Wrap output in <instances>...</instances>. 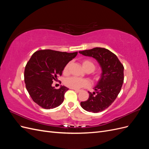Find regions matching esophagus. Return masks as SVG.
<instances>
[{
    "label": "esophagus",
    "mask_w": 149,
    "mask_h": 149,
    "mask_svg": "<svg viewBox=\"0 0 149 149\" xmlns=\"http://www.w3.org/2000/svg\"><path fill=\"white\" fill-rule=\"evenodd\" d=\"M74 91L76 93H79L81 91L80 89H74Z\"/></svg>",
    "instance_id": "esophagus-1"
}]
</instances>
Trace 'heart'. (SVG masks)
<instances>
[{
    "label": "heart",
    "instance_id": "heart-1",
    "mask_svg": "<svg viewBox=\"0 0 149 149\" xmlns=\"http://www.w3.org/2000/svg\"><path fill=\"white\" fill-rule=\"evenodd\" d=\"M82 65L83 68L86 70H90L91 72L93 71L96 68V65L94 63L89 60H85L82 62ZM70 63H68L64 68L63 71L66 73L68 71ZM65 84L66 86L72 89H79L81 88L88 87L89 85V83L87 79H83L76 77V76H72V77L68 78L65 81Z\"/></svg>",
    "mask_w": 149,
    "mask_h": 149
}]
</instances>
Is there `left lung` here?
<instances>
[{"instance_id": "left-lung-1", "label": "left lung", "mask_w": 149, "mask_h": 149, "mask_svg": "<svg viewBox=\"0 0 149 149\" xmlns=\"http://www.w3.org/2000/svg\"><path fill=\"white\" fill-rule=\"evenodd\" d=\"M79 53L95 58L102 69L101 78L94 88L95 92L89 91V98L81 102V106L94 113L101 112L112 104L120 91L124 82V66L115 54L104 48L96 47Z\"/></svg>"}]
</instances>
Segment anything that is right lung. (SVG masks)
<instances>
[{
	"label": "right lung",
	"instance_id": "right-lung-1",
	"mask_svg": "<svg viewBox=\"0 0 149 149\" xmlns=\"http://www.w3.org/2000/svg\"><path fill=\"white\" fill-rule=\"evenodd\" d=\"M74 53L43 49L35 52L27 62L24 71L26 90L33 101L43 109L59 106L69 89L61 86L55 89L52 84L62 74L65 66L77 55Z\"/></svg>",
	"mask_w": 149,
	"mask_h": 149
}]
</instances>
